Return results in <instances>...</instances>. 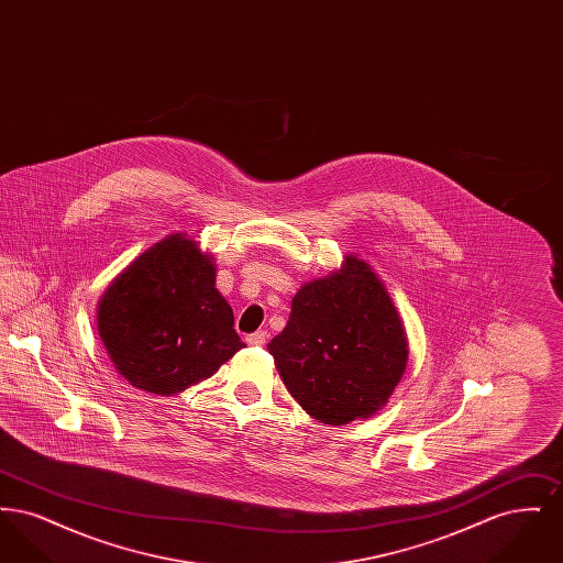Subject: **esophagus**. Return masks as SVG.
Wrapping results in <instances>:
<instances>
[{"instance_id":"obj_1","label":"esophagus","mask_w":563,"mask_h":563,"mask_svg":"<svg viewBox=\"0 0 563 563\" xmlns=\"http://www.w3.org/2000/svg\"><path fill=\"white\" fill-rule=\"evenodd\" d=\"M266 331H255V333H251V335H246V344L249 346H264L266 344Z\"/></svg>"}]
</instances>
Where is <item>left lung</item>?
Listing matches in <instances>:
<instances>
[{"mask_svg": "<svg viewBox=\"0 0 563 563\" xmlns=\"http://www.w3.org/2000/svg\"><path fill=\"white\" fill-rule=\"evenodd\" d=\"M301 409L342 427L375 416L407 367V333L375 269L349 253L342 268L303 283L287 327L268 344Z\"/></svg>", "mask_w": 563, "mask_h": 563, "instance_id": "left-lung-1", "label": "left lung"}]
</instances>
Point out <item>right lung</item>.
Masks as SVG:
<instances>
[{
  "instance_id": "add662e5",
  "label": "right lung",
  "mask_w": 563,
  "mask_h": 563,
  "mask_svg": "<svg viewBox=\"0 0 563 563\" xmlns=\"http://www.w3.org/2000/svg\"><path fill=\"white\" fill-rule=\"evenodd\" d=\"M214 274L213 255L175 232L109 283L97 303V329L115 372L131 386L173 397L244 349Z\"/></svg>"
}]
</instances>
